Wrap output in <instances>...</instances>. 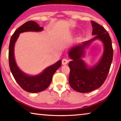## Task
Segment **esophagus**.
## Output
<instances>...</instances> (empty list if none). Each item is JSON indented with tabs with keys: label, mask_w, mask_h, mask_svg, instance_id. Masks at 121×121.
<instances>
[{
	"label": "esophagus",
	"mask_w": 121,
	"mask_h": 121,
	"mask_svg": "<svg viewBox=\"0 0 121 121\" xmlns=\"http://www.w3.org/2000/svg\"><path fill=\"white\" fill-rule=\"evenodd\" d=\"M68 60H67V59H65V58L62 59V64L63 65H67V63H68Z\"/></svg>",
	"instance_id": "obj_1"
}]
</instances>
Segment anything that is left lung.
<instances>
[{
	"instance_id": "obj_1",
	"label": "left lung",
	"mask_w": 121,
	"mask_h": 121,
	"mask_svg": "<svg viewBox=\"0 0 121 121\" xmlns=\"http://www.w3.org/2000/svg\"><path fill=\"white\" fill-rule=\"evenodd\" d=\"M93 28L92 35L95 37L75 46L69 51L68 56L71 59L69 63L70 73L69 85L78 92L87 93L96 90L103 84L109 73L113 57V49L109 34L103 26L91 21ZM97 39L104 44V51L102 58L97 64L88 68L81 58L84 56L85 48Z\"/></svg>"
}]
</instances>
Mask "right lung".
Returning <instances> with one entry per match:
<instances>
[{
    "instance_id": "1",
    "label": "right lung",
    "mask_w": 121,
    "mask_h": 121,
    "mask_svg": "<svg viewBox=\"0 0 121 121\" xmlns=\"http://www.w3.org/2000/svg\"><path fill=\"white\" fill-rule=\"evenodd\" d=\"M43 28L33 21L26 22L14 32L10 40L9 45V65L14 79L24 91L31 93H37L44 91L50 85L53 75L61 65V60L45 69L40 74L29 76L22 71L16 65L14 58V45L20 34L26 31H41Z\"/></svg>"
}]
</instances>
